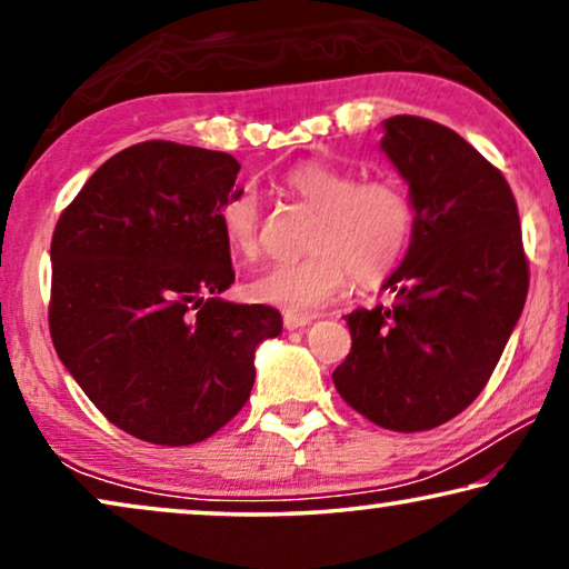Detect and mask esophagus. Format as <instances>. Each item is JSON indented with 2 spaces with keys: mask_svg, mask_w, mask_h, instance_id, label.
Returning a JSON list of instances; mask_svg holds the SVG:
<instances>
[{
  "mask_svg": "<svg viewBox=\"0 0 569 569\" xmlns=\"http://www.w3.org/2000/svg\"><path fill=\"white\" fill-rule=\"evenodd\" d=\"M313 321V316H302V313H284V329L287 331H298L306 329V326Z\"/></svg>",
  "mask_w": 569,
  "mask_h": 569,
  "instance_id": "esophagus-1",
  "label": "esophagus"
}]
</instances>
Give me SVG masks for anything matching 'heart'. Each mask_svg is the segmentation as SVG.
<instances>
[{"label": "heart", "mask_w": 569, "mask_h": 569, "mask_svg": "<svg viewBox=\"0 0 569 569\" xmlns=\"http://www.w3.org/2000/svg\"><path fill=\"white\" fill-rule=\"evenodd\" d=\"M298 204L313 209L298 261L277 263L253 279L256 300L287 310H316L345 290L349 274L370 284L399 267L415 238L417 212L409 191L393 178H362L329 162H302L284 178ZM220 230L232 256H261V197L238 186L220 207Z\"/></svg>", "instance_id": "1"}]
</instances>
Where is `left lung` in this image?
<instances>
[{"label":"left lung","instance_id":"left-lung-1","mask_svg":"<svg viewBox=\"0 0 569 569\" xmlns=\"http://www.w3.org/2000/svg\"><path fill=\"white\" fill-rule=\"evenodd\" d=\"M383 127L380 147L415 201V238L383 284L391 306L345 316L352 349L333 386L372 425L422 432L485 391L523 313L528 259L516 197L485 154L419 116Z\"/></svg>","mask_w":569,"mask_h":569}]
</instances>
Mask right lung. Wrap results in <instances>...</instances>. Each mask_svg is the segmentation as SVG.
Wrapping results in <instances>:
<instances>
[{"label": "right lung", "mask_w": 569, "mask_h": 569, "mask_svg": "<svg viewBox=\"0 0 569 569\" xmlns=\"http://www.w3.org/2000/svg\"><path fill=\"white\" fill-rule=\"evenodd\" d=\"M238 160L166 139L106 160L51 238L49 329L59 360L119 430L193 446L243 409L271 306H236L220 207Z\"/></svg>", "instance_id": "add662e5"}]
</instances>
